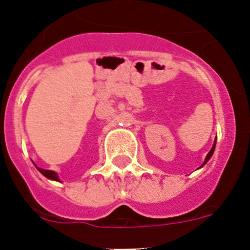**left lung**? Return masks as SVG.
Segmentation results:
<instances>
[{
    "mask_svg": "<svg viewBox=\"0 0 250 250\" xmlns=\"http://www.w3.org/2000/svg\"><path fill=\"white\" fill-rule=\"evenodd\" d=\"M215 144H216V140H215V141H214V145H213V147H211V150H210V151H209V153H208V155H207L206 160H204V163H203V165H202V166H201V167H203V166H204V165H206V163H207V162H208V161H209V160H210V157H211V156H213V153H214V150H215Z\"/></svg>",
    "mask_w": 250,
    "mask_h": 250,
    "instance_id": "1",
    "label": "left lung"
}]
</instances>
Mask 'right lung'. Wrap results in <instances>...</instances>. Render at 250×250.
Here are the masks:
<instances>
[{
  "mask_svg": "<svg viewBox=\"0 0 250 250\" xmlns=\"http://www.w3.org/2000/svg\"><path fill=\"white\" fill-rule=\"evenodd\" d=\"M36 168L37 169H39V172L40 173H42L43 174L44 176H46V178H48V179H50V180H55V181H59V178H58V175H57V173L55 172H53V170H47V169H42V168H39L36 166Z\"/></svg>",
  "mask_w": 250,
  "mask_h": 250,
  "instance_id": "add662e5",
  "label": "right lung"
}]
</instances>
